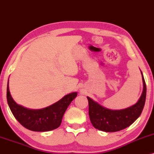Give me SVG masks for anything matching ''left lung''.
<instances>
[{"instance_id":"obj_1","label":"left lung","mask_w":154,"mask_h":154,"mask_svg":"<svg viewBox=\"0 0 154 154\" xmlns=\"http://www.w3.org/2000/svg\"><path fill=\"white\" fill-rule=\"evenodd\" d=\"M141 71V70H140ZM143 89L142 94L134 105L122 110H110L87 97L89 115L94 128L106 132H114L129 127L142 113L146 98V85L143 72Z\"/></svg>"}]
</instances>
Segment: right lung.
I'll return each mask as SVG.
<instances>
[{
	"mask_svg": "<svg viewBox=\"0 0 154 154\" xmlns=\"http://www.w3.org/2000/svg\"><path fill=\"white\" fill-rule=\"evenodd\" d=\"M76 96L77 92H72L46 108L29 109L17 104L14 100L10 93L8 81L6 97L11 113L23 127L35 132H47L58 128L65 110Z\"/></svg>",
	"mask_w": 154,
	"mask_h": 154,
	"instance_id": "obj_1",
	"label": "right lung"
}]
</instances>
